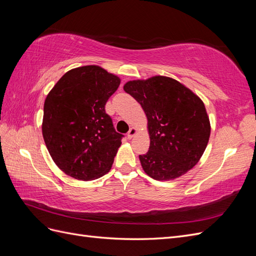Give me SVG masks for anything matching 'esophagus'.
Listing matches in <instances>:
<instances>
[{
  "instance_id": "1",
  "label": "esophagus",
  "mask_w": 256,
  "mask_h": 256,
  "mask_svg": "<svg viewBox=\"0 0 256 256\" xmlns=\"http://www.w3.org/2000/svg\"><path fill=\"white\" fill-rule=\"evenodd\" d=\"M136 134V129L134 128V127L130 128V130L128 131V134H127V138H131Z\"/></svg>"
}]
</instances>
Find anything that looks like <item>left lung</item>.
<instances>
[{"instance_id":"1","label":"left lung","mask_w":256,"mask_h":256,"mask_svg":"<svg viewBox=\"0 0 256 256\" xmlns=\"http://www.w3.org/2000/svg\"><path fill=\"white\" fill-rule=\"evenodd\" d=\"M124 90L142 106L148 120L150 150L138 156L145 173L168 180L194 166L210 136L202 100L182 83L162 76L129 81Z\"/></svg>"}]
</instances>
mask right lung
Instances as JSON below:
<instances>
[{"label":"right lung","instance_id":"add662e5","mask_svg":"<svg viewBox=\"0 0 256 256\" xmlns=\"http://www.w3.org/2000/svg\"><path fill=\"white\" fill-rule=\"evenodd\" d=\"M120 83L102 67L83 66L66 72L46 98V146L56 166L76 180H96L110 171L124 134L115 130L106 104Z\"/></svg>","mask_w":256,"mask_h":256}]
</instances>
